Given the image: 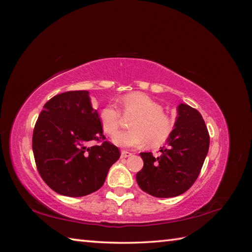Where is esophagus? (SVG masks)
Segmentation results:
<instances>
[{
    "label": "esophagus",
    "mask_w": 252,
    "mask_h": 252,
    "mask_svg": "<svg viewBox=\"0 0 252 252\" xmlns=\"http://www.w3.org/2000/svg\"><path fill=\"white\" fill-rule=\"evenodd\" d=\"M131 155H132L131 152H129L127 150H122L121 151V158H128V157H130Z\"/></svg>",
    "instance_id": "34e87169"
}]
</instances>
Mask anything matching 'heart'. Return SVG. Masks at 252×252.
<instances>
[{
  "label": "heart",
  "mask_w": 252,
  "mask_h": 252,
  "mask_svg": "<svg viewBox=\"0 0 252 252\" xmlns=\"http://www.w3.org/2000/svg\"><path fill=\"white\" fill-rule=\"evenodd\" d=\"M120 104L125 116L134 114L130 122V130L119 132L113 143L121 147H142L148 142L157 147L167 141L173 130V122L162 110V106L142 93H131L121 97ZM100 122L104 132L113 135L122 122L121 111L108 104L100 111Z\"/></svg>",
  "instance_id": "1"
}]
</instances>
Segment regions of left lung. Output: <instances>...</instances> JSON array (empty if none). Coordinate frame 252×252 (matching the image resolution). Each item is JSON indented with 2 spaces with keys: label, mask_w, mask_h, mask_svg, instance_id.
Returning a JSON list of instances; mask_svg holds the SVG:
<instances>
[{
  "label": "left lung",
  "mask_w": 252,
  "mask_h": 252,
  "mask_svg": "<svg viewBox=\"0 0 252 252\" xmlns=\"http://www.w3.org/2000/svg\"><path fill=\"white\" fill-rule=\"evenodd\" d=\"M209 149V133L201 113L186 104L178 106L174 129L158 157L141 152L144 161L136 182L156 197L178 196L193 185Z\"/></svg>",
  "instance_id": "8db88e82"
}]
</instances>
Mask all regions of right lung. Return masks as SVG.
Instances as JSON below:
<instances>
[{
  "label": "right lung",
  "instance_id": "1",
  "mask_svg": "<svg viewBox=\"0 0 252 252\" xmlns=\"http://www.w3.org/2000/svg\"><path fill=\"white\" fill-rule=\"evenodd\" d=\"M96 109L89 93L60 94L44 105L33 129L32 150L37 171L53 190L66 196H84L100 189L120 150L110 142L88 148L90 140H104Z\"/></svg>",
  "mask_w": 252,
  "mask_h": 252
}]
</instances>
